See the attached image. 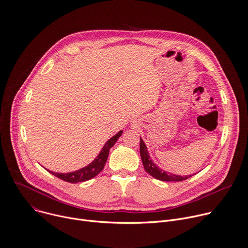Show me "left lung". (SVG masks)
Segmentation results:
<instances>
[{"label": "left lung", "instance_id": "1", "mask_svg": "<svg viewBox=\"0 0 248 248\" xmlns=\"http://www.w3.org/2000/svg\"><path fill=\"white\" fill-rule=\"evenodd\" d=\"M140 156H141V160H142L144 170L148 174H150L152 177L160 180V181H167V182H169V181H183V180H186L189 177H191V175L182 177V176H178V175H174V174H169L163 170H160L151 161L149 154L147 152V148L141 139H140Z\"/></svg>", "mask_w": 248, "mask_h": 248}]
</instances>
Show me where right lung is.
<instances>
[{
  "mask_svg": "<svg viewBox=\"0 0 248 248\" xmlns=\"http://www.w3.org/2000/svg\"><path fill=\"white\" fill-rule=\"evenodd\" d=\"M122 133H123V131L121 130L120 132H118L116 134L115 137H112L109 140H108L107 143L104 145L103 149L101 150L100 154L96 157V159L91 164H89L88 166H86L78 171H74L71 173H55L53 171H49L47 169L46 170L49 173H51L52 175L56 176L57 178L63 180V181L69 182V183L84 182V181H87V180L92 179L95 176H97L104 169V166L108 159L109 149L114 146V144L117 142L118 139L122 136Z\"/></svg>",
  "mask_w": 248,
  "mask_h": 248,
  "instance_id": "1",
  "label": "right lung"
}]
</instances>
